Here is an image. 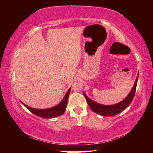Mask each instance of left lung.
Here are the masks:
<instances>
[{"instance_id": "1", "label": "left lung", "mask_w": 153, "mask_h": 153, "mask_svg": "<svg viewBox=\"0 0 153 153\" xmlns=\"http://www.w3.org/2000/svg\"><path fill=\"white\" fill-rule=\"evenodd\" d=\"M138 77L136 79L135 84L133 87L132 90H131V92H129L128 97H127L125 99L122 101L120 102V103H117L116 105H102L98 104V103L92 101L91 99H90L89 98L87 97V96L84 94V95L86 98L87 103L88 104L89 107L90 108L94 111V113H98V115L106 116V117H109V116H113L116 115L121 113V111H123L124 109L128 107L129 105L130 104L131 102L134 99V96H135L136 90V86H137V82H138Z\"/></svg>"}]
</instances>
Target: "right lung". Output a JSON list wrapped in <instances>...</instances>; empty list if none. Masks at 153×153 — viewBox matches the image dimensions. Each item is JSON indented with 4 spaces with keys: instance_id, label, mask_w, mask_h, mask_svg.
Wrapping results in <instances>:
<instances>
[{
    "instance_id": "1",
    "label": "right lung",
    "mask_w": 153,
    "mask_h": 153,
    "mask_svg": "<svg viewBox=\"0 0 153 153\" xmlns=\"http://www.w3.org/2000/svg\"><path fill=\"white\" fill-rule=\"evenodd\" d=\"M69 93H70V88L69 89L68 91H67V94L65 96L63 100H62L58 105L50 108H46V109H38V108H33L28 107V106L24 104V103H23V105H24L25 107L32 113L37 116H39V117L45 118L56 117H58V116L63 115L65 113V111Z\"/></svg>"
}]
</instances>
